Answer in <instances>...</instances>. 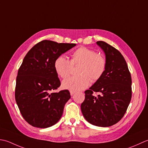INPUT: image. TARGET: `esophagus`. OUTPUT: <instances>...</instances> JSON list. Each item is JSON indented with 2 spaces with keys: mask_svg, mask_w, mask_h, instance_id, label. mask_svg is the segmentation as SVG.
<instances>
[{
  "mask_svg": "<svg viewBox=\"0 0 148 148\" xmlns=\"http://www.w3.org/2000/svg\"><path fill=\"white\" fill-rule=\"evenodd\" d=\"M70 92L71 96H73V95L75 94V91H70Z\"/></svg>",
  "mask_w": 148,
  "mask_h": 148,
  "instance_id": "1",
  "label": "esophagus"
}]
</instances>
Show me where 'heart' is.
I'll list each match as a JSON object with an SVG mask.
<instances>
[{
    "label": "heart",
    "instance_id": "heart-1",
    "mask_svg": "<svg viewBox=\"0 0 148 148\" xmlns=\"http://www.w3.org/2000/svg\"><path fill=\"white\" fill-rule=\"evenodd\" d=\"M70 61L65 56H59L54 62L57 74L61 78L67 77L70 74L73 64H80L77 76H72L62 81L64 89L78 91L86 88L90 80L92 82L99 79L106 69V60L97 54L95 50L82 47L78 48L71 55Z\"/></svg>",
    "mask_w": 148,
    "mask_h": 148
}]
</instances>
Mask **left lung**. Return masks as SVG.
Listing matches in <instances>:
<instances>
[{"label": "left lung", "mask_w": 148, "mask_h": 148, "mask_svg": "<svg viewBox=\"0 0 148 148\" xmlns=\"http://www.w3.org/2000/svg\"><path fill=\"white\" fill-rule=\"evenodd\" d=\"M103 50L106 69L102 77L85 91L81 104L84 118L91 125L108 127L124 116L132 98V78L122 54L104 41L96 42ZM101 95L93 96V92Z\"/></svg>", "instance_id": "8db88e82"}]
</instances>
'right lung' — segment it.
Instances as JSON below:
<instances>
[{"label":"right lung","instance_id":"right-lung-1","mask_svg":"<svg viewBox=\"0 0 148 148\" xmlns=\"http://www.w3.org/2000/svg\"><path fill=\"white\" fill-rule=\"evenodd\" d=\"M75 46V43L43 40L24 57L18 71L15 99L24 119L34 127L49 128L61 119L71 96L68 90L51 92L61 85L54 62Z\"/></svg>","mask_w":148,"mask_h":148}]
</instances>
